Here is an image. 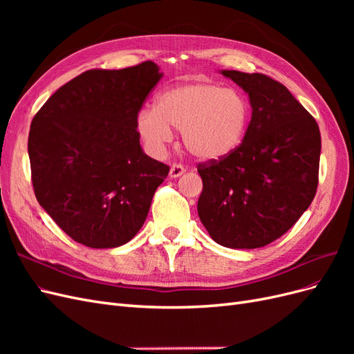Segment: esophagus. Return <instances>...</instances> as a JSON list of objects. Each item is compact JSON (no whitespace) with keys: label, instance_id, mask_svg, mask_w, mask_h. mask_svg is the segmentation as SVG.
Segmentation results:
<instances>
[{"label":"esophagus","instance_id":"obj_1","mask_svg":"<svg viewBox=\"0 0 354 354\" xmlns=\"http://www.w3.org/2000/svg\"><path fill=\"white\" fill-rule=\"evenodd\" d=\"M185 173H186L185 167H181V165H178V164L171 165V168H169V177H171V178H177V177H180V176H183Z\"/></svg>","mask_w":354,"mask_h":354}]
</instances>
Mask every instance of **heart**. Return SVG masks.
Wrapping results in <instances>:
<instances>
[{
  "mask_svg": "<svg viewBox=\"0 0 354 354\" xmlns=\"http://www.w3.org/2000/svg\"><path fill=\"white\" fill-rule=\"evenodd\" d=\"M251 120V104L234 88L183 82L156 94L155 108L138 112L136 130L146 151L160 156L178 128L187 151L202 160H220L238 151Z\"/></svg>",
  "mask_w": 354,
  "mask_h": 354,
  "instance_id": "obj_1",
  "label": "heart"
}]
</instances>
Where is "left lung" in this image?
<instances>
[{
	"instance_id": "8db88e82",
	"label": "left lung",
	"mask_w": 354,
	"mask_h": 354,
	"mask_svg": "<svg viewBox=\"0 0 354 354\" xmlns=\"http://www.w3.org/2000/svg\"><path fill=\"white\" fill-rule=\"evenodd\" d=\"M220 73L248 94L251 122L238 151L198 167L203 183L198 214L218 245L261 248L291 229L312 203L320 131L281 82L263 73Z\"/></svg>"
}]
</instances>
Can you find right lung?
Listing matches in <instances>:
<instances>
[{
	"label": "right lung",
	"instance_id": "1",
	"mask_svg": "<svg viewBox=\"0 0 354 354\" xmlns=\"http://www.w3.org/2000/svg\"><path fill=\"white\" fill-rule=\"evenodd\" d=\"M162 75L153 62L87 71L32 120L28 153L35 196L73 241L116 248L142 229L169 168L143 152L136 120Z\"/></svg>",
	"mask_w": 354,
	"mask_h": 354
}]
</instances>
